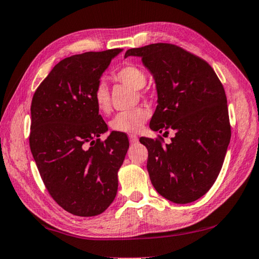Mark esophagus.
<instances>
[{"mask_svg": "<svg viewBox=\"0 0 259 259\" xmlns=\"http://www.w3.org/2000/svg\"><path fill=\"white\" fill-rule=\"evenodd\" d=\"M129 140L131 144H137L138 143V137L136 135H129Z\"/></svg>", "mask_w": 259, "mask_h": 259, "instance_id": "1", "label": "esophagus"}]
</instances>
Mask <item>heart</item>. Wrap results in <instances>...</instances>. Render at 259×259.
Masks as SVG:
<instances>
[{"label":"heart","mask_w":259,"mask_h":259,"mask_svg":"<svg viewBox=\"0 0 259 259\" xmlns=\"http://www.w3.org/2000/svg\"><path fill=\"white\" fill-rule=\"evenodd\" d=\"M113 76L117 81L134 89H138V92H143L148 79L145 70L133 63H128L121 67L119 70H116ZM93 100L96 105V109L101 113H107L110 111V94L104 82L96 84L93 93ZM148 117L149 111L146 107L139 106L134 110L121 112V113L116 114L114 119L111 121V128L116 133L136 134L143 129Z\"/></svg>","instance_id":"1"}]
</instances>
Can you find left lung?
<instances>
[{"label": "left lung", "instance_id": "1", "mask_svg": "<svg viewBox=\"0 0 259 259\" xmlns=\"http://www.w3.org/2000/svg\"><path fill=\"white\" fill-rule=\"evenodd\" d=\"M130 55L142 58L156 82L150 129L176 133L165 145L162 137L139 139L148 149L150 181L164 198L191 203L214 185L231 138L223 84L205 60L177 45L150 44Z\"/></svg>", "mask_w": 259, "mask_h": 259}]
</instances>
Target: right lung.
Returning <instances> with one entry per match:
<instances>
[{"instance_id": "add662e5", "label": "right lung", "mask_w": 259, "mask_h": 259, "mask_svg": "<svg viewBox=\"0 0 259 259\" xmlns=\"http://www.w3.org/2000/svg\"><path fill=\"white\" fill-rule=\"evenodd\" d=\"M121 49L65 58L51 70L31 101L29 146L44 185L56 203L77 216H95L114 200L117 171L129 148L124 134L98 114L93 93Z\"/></svg>"}]
</instances>
